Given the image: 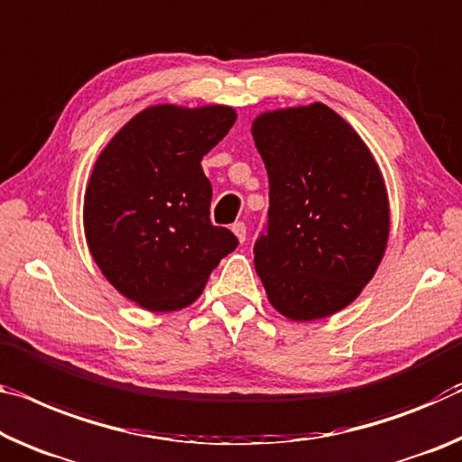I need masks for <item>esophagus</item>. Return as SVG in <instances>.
I'll use <instances>...</instances> for the list:
<instances>
[{"label":"esophagus","mask_w":462,"mask_h":462,"mask_svg":"<svg viewBox=\"0 0 462 462\" xmlns=\"http://www.w3.org/2000/svg\"><path fill=\"white\" fill-rule=\"evenodd\" d=\"M232 232L236 234V238L240 240V243H245V238H246V226H245V222H234L232 224Z\"/></svg>","instance_id":"esophagus-1"}]
</instances>
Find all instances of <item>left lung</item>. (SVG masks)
Listing matches in <instances>:
<instances>
[{"mask_svg":"<svg viewBox=\"0 0 462 462\" xmlns=\"http://www.w3.org/2000/svg\"><path fill=\"white\" fill-rule=\"evenodd\" d=\"M253 139L267 168V228L254 267L291 320L346 309L374 277L389 240L386 187L368 145L323 102L263 113Z\"/></svg>","mask_w":462,"mask_h":462,"instance_id":"8db88e82","label":"left lung"}]
</instances>
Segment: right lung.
I'll use <instances>...</instances> for the list:
<instances>
[{
    "instance_id": "obj_1",
    "label": "right lung",
    "mask_w": 462,
    "mask_h": 462,
    "mask_svg": "<svg viewBox=\"0 0 462 462\" xmlns=\"http://www.w3.org/2000/svg\"><path fill=\"white\" fill-rule=\"evenodd\" d=\"M236 121L230 106L137 113L94 164L84 195L88 248L116 291L145 310L185 309L238 246L209 219L201 160Z\"/></svg>"
}]
</instances>
